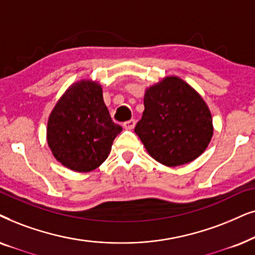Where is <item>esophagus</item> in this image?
<instances>
[{
  "label": "esophagus",
  "instance_id": "1",
  "mask_svg": "<svg viewBox=\"0 0 255 255\" xmlns=\"http://www.w3.org/2000/svg\"><path fill=\"white\" fill-rule=\"evenodd\" d=\"M135 124H136V122H135V120H128V121H126V122H124V128L125 129H133V128L135 127Z\"/></svg>",
  "mask_w": 255,
  "mask_h": 255
}]
</instances>
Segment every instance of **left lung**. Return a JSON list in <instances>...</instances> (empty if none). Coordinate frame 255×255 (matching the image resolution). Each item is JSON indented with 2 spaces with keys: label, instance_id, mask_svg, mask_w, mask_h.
<instances>
[{
  "label": "left lung",
  "instance_id": "obj_1",
  "mask_svg": "<svg viewBox=\"0 0 255 255\" xmlns=\"http://www.w3.org/2000/svg\"><path fill=\"white\" fill-rule=\"evenodd\" d=\"M144 111L135 127L145 150L167 167L199 157L213 135L210 108L192 86L176 76L145 88Z\"/></svg>",
  "mask_w": 255,
  "mask_h": 255
}]
</instances>
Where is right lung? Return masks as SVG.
I'll use <instances>...</instances> for the list:
<instances>
[{
	"mask_svg": "<svg viewBox=\"0 0 255 255\" xmlns=\"http://www.w3.org/2000/svg\"><path fill=\"white\" fill-rule=\"evenodd\" d=\"M122 128L112 121L96 80L73 83L59 98L47 119L46 141L54 158L77 172L100 167Z\"/></svg>",
	"mask_w": 255,
	"mask_h": 255,
	"instance_id": "right-lung-1",
	"label": "right lung"
}]
</instances>
